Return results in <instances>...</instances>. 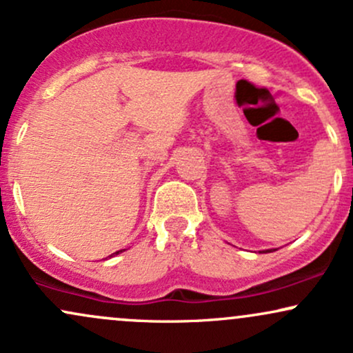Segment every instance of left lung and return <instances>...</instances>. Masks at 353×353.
I'll return each mask as SVG.
<instances>
[{
	"instance_id": "obj_1",
	"label": "left lung",
	"mask_w": 353,
	"mask_h": 353,
	"mask_svg": "<svg viewBox=\"0 0 353 353\" xmlns=\"http://www.w3.org/2000/svg\"><path fill=\"white\" fill-rule=\"evenodd\" d=\"M269 252H270V250H269Z\"/></svg>"
}]
</instances>
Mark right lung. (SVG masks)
Instances as JSON below:
<instances>
[{
  "instance_id": "1",
  "label": "right lung",
  "mask_w": 353,
  "mask_h": 353,
  "mask_svg": "<svg viewBox=\"0 0 353 353\" xmlns=\"http://www.w3.org/2000/svg\"><path fill=\"white\" fill-rule=\"evenodd\" d=\"M119 252H123V250H117V252H116V254H119Z\"/></svg>"
}]
</instances>
